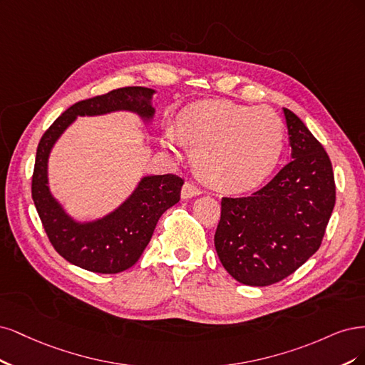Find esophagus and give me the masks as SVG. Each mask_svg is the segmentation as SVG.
<instances>
[{
  "instance_id": "esophagus-1",
  "label": "esophagus",
  "mask_w": 365,
  "mask_h": 365,
  "mask_svg": "<svg viewBox=\"0 0 365 365\" xmlns=\"http://www.w3.org/2000/svg\"><path fill=\"white\" fill-rule=\"evenodd\" d=\"M202 194V190L194 182H185L182 186V198H191Z\"/></svg>"
}]
</instances>
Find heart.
<instances>
[{
	"label": "heart",
	"mask_w": 365,
	"mask_h": 365,
	"mask_svg": "<svg viewBox=\"0 0 365 365\" xmlns=\"http://www.w3.org/2000/svg\"><path fill=\"white\" fill-rule=\"evenodd\" d=\"M167 138L173 147L190 145L202 179L229 192L264 183L277 170L287 145L285 124L276 112L229 101L191 106Z\"/></svg>",
	"instance_id": "b5f03b06"
}]
</instances>
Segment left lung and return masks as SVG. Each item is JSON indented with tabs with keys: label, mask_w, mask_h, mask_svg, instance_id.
<instances>
[{
	"label": "left lung",
	"mask_w": 365,
	"mask_h": 365,
	"mask_svg": "<svg viewBox=\"0 0 365 365\" xmlns=\"http://www.w3.org/2000/svg\"><path fill=\"white\" fill-rule=\"evenodd\" d=\"M292 160L247 197H222L215 250L244 285L267 287L292 274L320 249L335 206L332 163L296 113L284 109Z\"/></svg>",
	"instance_id": "8db88e82"
}]
</instances>
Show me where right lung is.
I'll list each match as a JSON object with an SVG mask.
<instances>
[{
	"instance_id": "obj_1",
	"label": "right lung",
	"mask_w": 365,
	"mask_h": 365,
	"mask_svg": "<svg viewBox=\"0 0 365 365\" xmlns=\"http://www.w3.org/2000/svg\"><path fill=\"white\" fill-rule=\"evenodd\" d=\"M153 92L148 88L127 86L81 100L58 116L39 140L31 178L34 206L54 250L68 262L88 272L115 274L135 265L150 242L160 215L179 202L183 179L175 174L148 175L115 212L98 221L78 225L63 212L46 186L50 150L77 115L132 110L143 118H150L155 113L150 104Z\"/></svg>"
}]
</instances>
